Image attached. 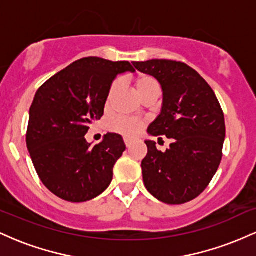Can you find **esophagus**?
<instances>
[{
    "label": "esophagus",
    "mask_w": 256,
    "mask_h": 256,
    "mask_svg": "<svg viewBox=\"0 0 256 256\" xmlns=\"http://www.w3.org/2000/svg\"><path fill=\"white\" fill-rule=\"evenodd\" d=\"M124 142H125V146H128V148H130V146H131V140H128V138H125Z\"/></svg>",
    "instance_id": "1"
}]
</instances>
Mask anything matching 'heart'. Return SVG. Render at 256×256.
<instances>
[{
    "mask_svg": "<svg viewBox=\"0 0 256 256\" xmlns=\"http://www.w3.org/2000/svg\"><path fill=\"white\" fill-rule=\"evenodd\" d=\"M134 89H136L138 95L142 98L143 95L149 91L158 89V82L155 80L154 78L150 77V76H146V74H142V76H138V77L134 79ZM116 83L112 84L110 89V98L116 92ZM143 124L142 122L137 119H119L116 122H113L112 125V128L114 131L119 132V134H125L128 137H134L136 134H138L142 130Z\"/></svg>",
    "mask_w": 256,
    "mask_h": 256,
    "instance_id": "b5f03b06",
    "label": "heart"
}]
</instances>
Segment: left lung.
Here are the masks:
<instances>
[{
    "mask_svg": "<svg viewBox=\"0 0 256 256\" xmlns=\"http://www.w3.org/2000/svg\"><path fill=\"white\" fill-rule=\"evenodd\" d=\"M132 64L162 89L161 113L148 134L172 140L165 152L154 140H146L148 154L140 166L146 190L167 204L192 201L208 186L222 161L225 119L218 98L186 64L158 58Z\"/></svg>",
    "mask_w": 256,
    "mask_h": 256,
    "instance_id": "left-lung-1",
    "label": "left lung"
}]
</instances>
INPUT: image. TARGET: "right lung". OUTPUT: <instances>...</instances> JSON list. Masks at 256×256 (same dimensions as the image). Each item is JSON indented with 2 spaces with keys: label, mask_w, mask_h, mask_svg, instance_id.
Wrapping results in <instances>:
<instances>
[{
  "label": "right lung",
  "mask_w": 256,
  "mask_h": 256,
  "mask_svg": "<svg viewBox=\"0 0 256 256\" xmlns=\"http://www.w3.org/2000/svg\"><path fill=\"white\" fill-rule=\"evenodd\" d=\"M128 71L134 72L128 61L84 58L37 90L26 146L38 177L58 198L85 202L110 186L113 167L126 149L122 137L107 134L91 146L84 136L104 116L114 79Z\"/></svg>",
  "instance_id": "right-lung-1"
}]
</instances>
